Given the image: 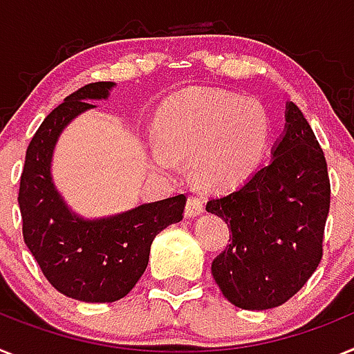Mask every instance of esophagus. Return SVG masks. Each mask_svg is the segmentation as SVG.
<instances>
[{
  "label": "esophagus",
  "instance_id": "esophagus-1",
  "mask_svg": "<svg viewBox=\"0 0 354 354\" xmlns=\"http://www.w3.org/2000/svg\"><path fill=\"white\" fill-rule=\"evenodd\" d=\"M204 211V201L198 195H189L188 202H186V216L193 218V216H198V214Z\"/></svg>",
  "mask_w": 354,
  "mask_h": 354
}]
</instances>
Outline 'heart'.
Wrapping results in <instances>:
<instances>
[{
  "label": "heart",
  "mask_w": 354,
  "mask_h": 354,
  "mask_svg": "<svg viewBox=\"0 0 354 354\" xmlns=\"http://www.w3.org/2000/svg\"><path fill=\"white\" fill-rule=\"evenodd\" d=\"M159 143L152 145L157 170L175 171L177 157H192L193 174L209 188L243 183L263 161L270 118L254 98L222 89H192L165 105Z\"/></svg>",
  "instance_id": "1"
}]
</instances>
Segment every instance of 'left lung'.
<instances>
[{"label":"left lung","mask_w":354,"mask_h":354,"mask_svg":"<svg viewBox=\"0 0 354 354\" xmlns=\"http://www.w3.org/2000/svg\"><path fill=\"white\" fill-rule=\"evenodd\" d=\"M285 116V134L270 162L206 206L231 225V243L213 259L211 274L229 303L243 310L286 303L322 258L328 165L297 105L286 104Z\"/></svg>","instance_id":"left-lung-1"}]
</instances>
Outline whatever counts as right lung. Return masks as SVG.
Masks as SVG:
<instances>
[{"instance_id": "1", "label": "right lung", "mask_w": 354, "mask_h": 354, "mask_svg": "<svg viewBox=\"0 0 354 354\" xmlns=\"http://www.w3.org/2000/svg\"><path fill=\"white\" fill-rule=\"evenodd\" d=\"M114 82H95L66 96L26 148L19 184L23 238L42 274L60 294L84 303H114L143 276L153 238L183 220L186 197L141 204L125 213L86 220L69 209L51 180V156L73 118L107 100Z\"/></svg>"}]
</instances>
